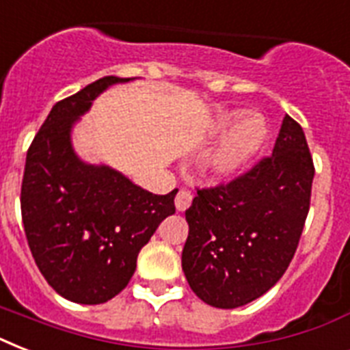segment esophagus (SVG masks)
<instances>
[{
	"mask_svg": "<svg viewBox=\"0 0 350 350\" xmlns=\"http://www.w3.org/2000/svg\"><path fill=\"white\" fill-rule=\"evenodd\" d=\"M176 208L180 211V213H183V211H187V208L191 207L192 203V192L187 191V189H181L178 194H176Z\"/></svg>",
	"mask_w": 350,
	"mask_h": 350,
	"instance_id": "1",
	"label": "esophagus"
}]
</instances>
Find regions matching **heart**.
Masks as SVG:
<instances>
[{
	"instance_id": "b5f03b06",
	"label": "heart",
	"mask_w": 350,
	"mask_h": 350,
	"mask_svg": "<svg viewBox=\"0 0 350 350\" xmlns=\"http://www.w3.org/2000/svg\"><path fill=\"white\" fill-rule=\"evenodd\" d=\"M239 112H230L218 123V132H227L239 120ZM267 123L261 116H247L227 134L207 161L208 172L216 178H232L247 167L267 139Z\"/></svg>"
}]
</instances>
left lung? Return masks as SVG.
<instances>
[{"label": "left lung", "mask_w": 350, "mask_h": 350, "mask_svg": "<svg viewBox=\"0 0 350 350\" xmlns=\"http://www.w3.org/2000/svg\"><path fill=\"white\" fill-rule=\"evenodd\" d=\"M314 165L299 123L285 114L272 156L225 185L198 189L185 211L181 267L198 298L236 309L276 285L298 249Z\"/></svg>", "instance_id": "1"}]
</instances>
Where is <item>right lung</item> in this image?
<instances>
[{
	"instance_id": "obj_1",
	"label": "right lung",
	"mask_w": 350,
	"mask_h": 350,
	"mask_svg": "<svg viewBox=\"0 0 350 350\" xmlns=\"http://www.w3.org/2000/svg\"><path fill=\"white\" fill-rule=\"evenodd\" d=\"M126 81L105 76L57 101L27 152L21 183L27 241L49 285L74 304H105L120 294L143 245L176 213L178 189L152 194L74 152V123L103 90Z\"/></svg>"
}]
</instances>
